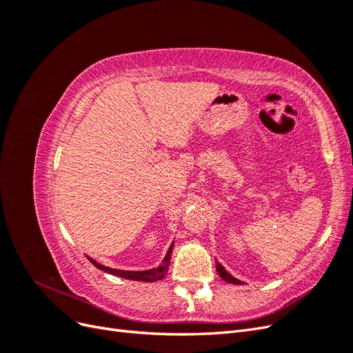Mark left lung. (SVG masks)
<instances>
[{"instance_id":"8db88e82","label":"left lung","mask_w":353,"mask_h":353,"mask_svg":"<svg viewBox=\"0 0 353 353\" xmlns=\"http://www.w3.org/2000/svg\"><path fill=\"white\" fill-rule=\"evenodd\" d=\"M216 272L219 274V276L221 279L223 280V281H227V283H230V284H237V285H240V284H243V281H240V280H237V279H234V276L223 268V266L219 263V262H216Z\"/></svg>"}]
</instances>
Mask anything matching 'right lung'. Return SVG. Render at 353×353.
<instances>
[{
	"label": "right lung",
	"mask_w": 353,
	"mask_h": 353,
	"mask_svg": "<svg viewBox=\"0 0 353 353\" xmlns=\"http://www.w3.org/2000/svg\"><path fill=\"white\" fill-rule=\"evenodd\" d=\"M172 249H174V241L172 244L169 245V249L166 252V256L163 258L162 263H160L159 266H156V268H152V270H145V271H123V270H114V268H109V266H104L101 263H99L97 261H94L92 258H90V256H87V258L90 259V262L97 266L99 270L108 272V274H112V275H116V276H121V279H125V280H132V281H144V283H154V281H159L162 280L163 276L166 275L168 270H169V263H170V254H172Z\"/></svg>",
	"instance_id": "obj_1"
}]
</instances>
